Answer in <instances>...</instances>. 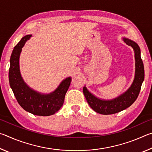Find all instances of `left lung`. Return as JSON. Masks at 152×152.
<instances>
[{
	"label": "left lung",
	"instance_id": "1",
	"mask_svg": "<svg viewBox=\"0 0 152 152\" xmlns=\"http://www.w3.org/2000/svg\"><path fill=\"white\" fill-rule=\"evenodd\" d=\"M123 42L133 49L135 53V77L132 85L125 92L115 99L106 100L97 97L90 92L86 86L83 93L87 102L95 112L102 115H111L119 113L130 107L137 99L141 84L144 80V66L141 58V50L137 43L128 38L123 37Z\"/></svg>",
	"mask_w": 152,
	"mask_h": 152
}]
</instances>
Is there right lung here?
I'll use <instances>...</instances> for the list:
<instances>
[{
  "label": "right lung",
  "instance_id": "right-lung-1",
  "mask_svg": "<svg viewBox=\"0 0 152 152\" xmlns=\"http://www.w3.org/2000/svg\"><path fill=\"white\" fill-rule=\"evenodd\" d=\"M31 36H24L12 50L9 72L10 86L18 103L25 110L38 116H50L62 107L72 78L63 80L55 91L48 94L36 91L25 83L20 72L19 58L23 47Z\"/></svg>",
  "mask_w": 152,
  "mask_h": 152
}]
</instances>
